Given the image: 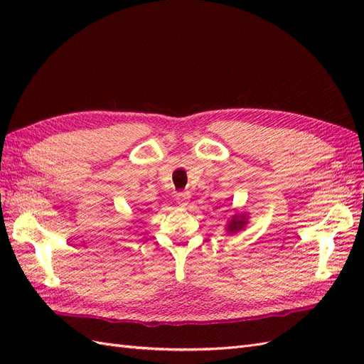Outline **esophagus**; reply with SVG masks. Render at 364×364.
Listing matches in <instances>:
<instances>
[{
    "mask_svg": "<svg viewBox=\"0 0 364 364\" xmlns=\"http://www.w3.org/2000/svg\"><path fill=\"white\" fill-rule=\"evenodd\" d=\"M190 193H179L178 196H176V202H178V205L181 208H185L186 205L190 203Z\"/></svg>",
    "mask_w": 364,
    "mask_h": 364,
    "instance_id": "1",
    "label": "esophagus"
}]
</instances>
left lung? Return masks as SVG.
<instances>
[{
  "label": "left lung",
  "mask_w": 364,
  "mask_h": 364,
  "mask_svg": "<svg viewBox=\"0 0 364 364\" xmlns=\"http://www.w3.org/2000/svg\"><path fill=\"white\" fill-rule=\"evenodd\" d=\"M246 225H247V214L235 213L226 225V232L237 234V232H240V230H243L246 228Z\"/></svg>",
  "instance_id": "8db88e82"
}]
</instances>
